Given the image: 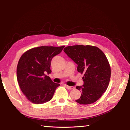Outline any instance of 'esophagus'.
I'll use <instances>...</instances> for the list:
<instances>
[{
    "label": "esophagus",
    "instance_id": "1",
    "mask_svg": "<svg viewBox=\"0 0 130 130\" xmlns=\"http://www.w3.org/2000/svg\"><path fill=\"white\" fill-rule=\"evenodd\" d=\"M65 86L67 87L68 89H74V87H71V86H69V85H67V84H65L64 85Z\"/></svg>",
    "mask_w": 130,
    "mask_h": 130
}]
</instances>
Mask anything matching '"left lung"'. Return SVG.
Here are the masks:
<instances>
[{"mask_svg": "<svg viewBox=\"0 0 130 130\" xmlns=\"http://www.w3.org/2000/svg\"><path fill=\"white\" fill-rule=\"evenodd\" d=\"M66 54L77 65V70L84 74L81 96L75 101L81 104H89L98 101L108 86L111 78V67L106 55L94 46L74 45L63 50Z\"/></svg>", "mask_w": 130, "mask_h": 130, "instance_id": "8db88e82", "label": "left lung"}]
</instances>
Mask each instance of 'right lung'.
Returning a JSON list of instances; mask_svg holds the SVG:
<instances>
[{
	"label": "right lung",
	"instance_id": "add662e5",
	"mask_svg": "<svg viewBox=\"0 0 130 130\" xmlns=\"http://www.w3.org/2000/svg\"><path fill=\"white\" fill-rule=\"evenodd\" d=\"M65 46H40L26 51L19 60L17 77L22 92L36 104L50 101L60 84L55 83L45 74H50L51 61Z\"/></svg>",
	"mask_w": 130,
	"mask_h": 130
}]
</instances>
